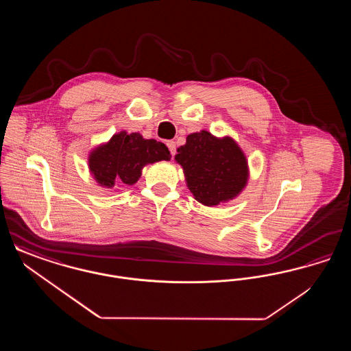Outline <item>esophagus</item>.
<instances>
[{
	"mask_svg": "<svg viewBox=\"0 0 351 351\" xmlns=\"http://www.w3.org/2000/svg\"><path fill=\"white\" fill-rule=\"evenodd\" d=\"M167 147L169 149V151H171V155L173 156V155H175V152H176V143H175L173 141H168Z\"/></svg>",
	"mask_w": 351,
	"mask_h": 351,
	"instance_id": "obj_1",
	"label": "esophagus"
}]
</instances>
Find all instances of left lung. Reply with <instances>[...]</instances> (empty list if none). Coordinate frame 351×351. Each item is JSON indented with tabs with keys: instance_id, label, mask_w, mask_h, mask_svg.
<instances>
[{
	"instance_id": "1",
	"label": "left lung",
	"mask_w": 351,
	"mask_h": 351,
	"mask_svg": "<svg viewBox=\"0 0 351 351\" xmlns=\"http://www.w3.org/2000/svg\"><path fill=\"white\" fill-rule=\"evenodd\" d=\"M175 160L193 197L205 206H217L238 197L246 188L250 169L247 158L232 136L206 130L189 134Z\"/></svg>"
}]
</instances>
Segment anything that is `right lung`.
Returning <instances> with one entry per match:
<instances>
[{
    "label": "right lung",
    "instance_id": "1",
    "mask_svg": "<svg viewBox=\"0 0 351 351\" xmlns=\"http://www.w3.org/2000/svg\"><path fill=\"white\" fill-rule=\"evenodd\" d=\"M169 159L171 154L165 143L122 130L90 150L88 168L96 183L112 189L116 183L134 185L146 166Z\"/></svg>",
    "mask_w": 351,
    "mask_h": 351
}]
</instances>
